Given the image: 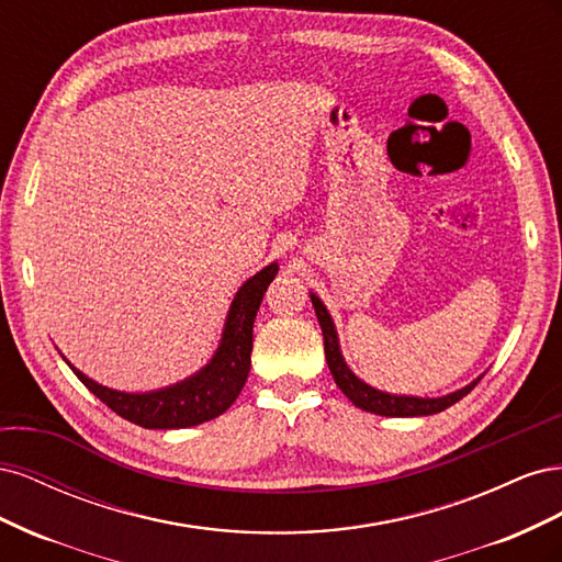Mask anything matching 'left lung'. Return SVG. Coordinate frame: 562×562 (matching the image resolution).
Instances as JSON below:
<instances>
[{
  "instance_id": "1",
  "label": "left lung",
  "mask_w": 562,
  "mask_h": 562,
  "mask_svg": "<svg viewBox=\"0 0 562 562\" xmlns=\"http://www.w3.org/2000/svg\"><path fill=\"white\" fill-rule=\"evenodd\" d=\"M310 297H312V304H314L318 326L323 330V345H326V361H328V368L333 372V380L339 389H342V394L356 407H361V411H366V413H375V415H382V417H427V415L443 413L446 407L454 405L457 401H462L483 378V375L475 378L467 386L450 391V394H446V396H434V398H429V396H407V394H389V391L370 386L347 366L342 349H339V337H337L335 321H333L330 312L326 310V304L321 302V297L316 293H310Z\"/></svg>"
}]
</instances>
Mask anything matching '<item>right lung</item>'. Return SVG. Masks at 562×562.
I'll list each match as a JSON object with an SVG mask.
<instances>
[{
    "label": "right lung",
    "instance_id": "1",
    "mask_svg": "<svg viewBox=\"0 0 562 562\" xmlns=\"http://www.w3.org/2000/svg\"><path fill=\"white\" fill-rule=\"evenodd\" d=\"M279 274V262H269L236 291L225 318L223 337L211 361L194 375L151 391H119L83 375L70 361L75 375L93 396L116 415L145 429H187L223 415L239 398L250 372L252 323L267 285Z\"/></svg>",
    "mask_w": 562,
    "mask_h": 562
}]
</instances>
